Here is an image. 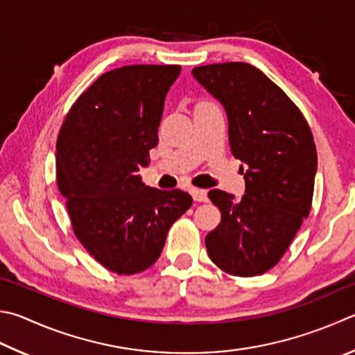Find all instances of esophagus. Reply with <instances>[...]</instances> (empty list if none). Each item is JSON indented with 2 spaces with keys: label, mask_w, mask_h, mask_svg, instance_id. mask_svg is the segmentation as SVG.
<instances>
[{
  "label": "esophagus",
  "mask_w": 355,
  "mask_h": 355,
  "mask_svg": "<svg viewBox=\"0 0 355 355\" xmlns=\"http://www.w3.org/2000/svg\"><path fill=\"white\" fill-rule=\"evenodd\" d=\"M191 196H192V198L196 200V202H208V192H206L205 189L192 188L191 189Z\"/></svg>",
  "instance_id": "obj_1"
}]
</instances>
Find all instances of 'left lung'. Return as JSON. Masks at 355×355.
<instances>
[{
  "label": "left lung",
  "instance_id": "1",
  "mask_svg": "<svg viewBox=\"0 0 355 355\" xmlns=\"http://www.w3.org/2000/svg\"><path fill=\"white\" fill-rule=\"evenodd\" d=\"M192 76L223 105L231 152L247 166L241 200L209 191L222 220L206 236V250L223 272L262 275L279 262L311 212L317 173L311 127L288 96L250 63L197 67Z\"/></svg>",
  "mask_w": 355,
  "mask_h": 355
}]
</instances>
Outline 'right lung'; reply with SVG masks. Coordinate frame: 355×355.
I'll list each match as a JSON object with an SVG mask.
<instances>
[{"label": "right lung", "mask_w": 355, "mask_h": 355, "mask_svg": "<svg viewBox=\"0 0 355 355\" xmlns=\"http://www.w3.org/2000/svg\"><path fill=\"white\" fill-rule=\"evenodd\" d=\"M178 65H130L102 74L68 112L57 138V184L79 242L101 266L135 275L157 262L172 223L191 208L180 189L138 175L158 144Z\"/></svg>", "instance_id": "right-lung-1"}]
</instances>
